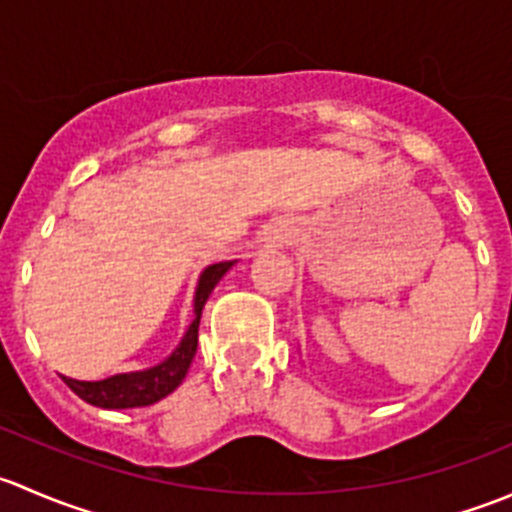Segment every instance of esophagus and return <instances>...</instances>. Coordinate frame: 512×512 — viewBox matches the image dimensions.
<instances>
[{
	"instance_id": "1",
	"label": "esophagus",
	"mask_w": 512,
	"mask_h": 512,
	"mask_svg": "<svg viewBox=\"0 0 512 512\" xmlns=\"http://www.w3.org/2000/svg\"><path fill=\"white\" fill-rule=\"evenodd\" d=\"M267 235V242H280L282 237H280V230H270V232H265Z\"/></svg>"
}]
</instances>
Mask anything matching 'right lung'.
<instances>
[{
  "mask_svg": "<svg viewBox=\"0 0 512 512\" xmlns=\"http://www.w3.org/2000/svg\"><path fill=\"white\" fill-rule=\"evenodd\" d=\"M235 262L237 260L215 262V265H208L200 272L193 297V322L185 329L183 339H180V344L173 349L168 359L151 366V369L128 371V374L108 376V379L101 381H79L69 379V376H61V379L66 381V386L79 399H84L91 406H98V409H138V406H151L165 399L168 394H173L183 384L185 374L190 369V361L198 352V327L205 302H208L210 292H213L215 285L223 280V275Z\"/></svg>",
  "mask_w": 512,
  "mask_h": 512,
  "instance_id": "add662e5",
  "label": "right lung"
}]
</instances>
